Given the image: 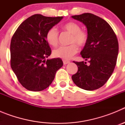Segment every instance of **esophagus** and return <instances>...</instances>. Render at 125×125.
<instances>
[{"label":"esophagus","mask_w":125,"mask_h":125,"mask_svg":"<svg viewBox=\"0 0 125 125\" xmlns=\"http://www.w3.org/2000/svg\"><path fill=\"white\" fill-rule=\"evenodd\" d=\"M69 62H70V61H66V60H64L63 61V64L64 65L67 64L69 63Z\"/></svg>","instance_id":"obj_1"}]
</instances>
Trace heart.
<instances>
[{
    "mask_svg": "<svg viewBox=\"0 0 125 125\" xmlns=\"http://www.w3.org/2000/svg\"><path fill=\"white\" fill-rule=\"evenodd\" d=\"M64 30L71 34L69 42L70 45L61 46L53 51V55L56 57L63 59H71L78 51V45L83 47L88 41V34L86 31L81 29V26L78 23L69 22L62 27ZM46 41L52 46H56L59 42V32L57 29L52 27L47 31L46 35Z\"/></svg>",
    "mask_w": 125,
    "mask_h": 125,
    "instance_id": "heart-1",
    "label": "heart"
}]
</instances>
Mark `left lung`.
Segmentation results:
<instances>
[{
    "instance_id": "1",
    "label": "left lung",
    "mask_w": 125,
    "mask_h": 125,
    "mask_svg": "<svg viewBox=\"0 0 125 125\" xmlns=\"http://www.w3.org/2000/svg\"><path fill=\"white\" fill-rule=\"evenodd\" d=\"M73 19L87 27L88 41L81 55L89 62L73 61L78 72L72 76L75 84L92 91L103 86L113 73L118 54V41L114 31L106 21L91 13L73 15Z\"/></svg>"
}]
</instances>
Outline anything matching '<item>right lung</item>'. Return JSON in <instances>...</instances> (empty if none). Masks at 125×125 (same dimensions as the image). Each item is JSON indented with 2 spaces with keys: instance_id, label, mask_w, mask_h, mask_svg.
Wrapping results in <instances>:
<instances>
[{
  "instance_id": "right-lung-1",
  "label": "right lung",
  "mask_w": 125,
  "mask_h": 125,
  "mask_svg": "<svg viewBox=\"0 0 125 125\" xmlns=\"http://www.w3.org/2000/svg\"><path fill=\"white\" fill-rule=\"evenodd\" d=\"M62 17L34 14L18 27L10 42V66L19 82L27 90L41 91L52 83L63 65L60 58L46 59L51 54L47 31Z\"/></svg>"
}]
</instances>
